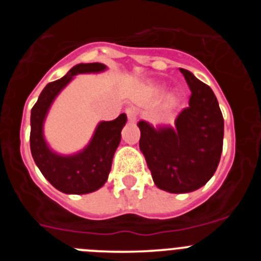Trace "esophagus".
I'll use <instances>...</instances> for the list:
<instances>
[{
  "mask_svg": "<svg viewBox=\"0 0 261 261\" xmlns=\"http://www.w3.org/2000/svg\"><path fill=\"white\" fill-rule=\"evenodd\" d=\"M125 114L126 116H128L129 121H130V123H135L136 119H137V110H136L133 106H128V107L125 108Z\"/></svg>",
  "mask_w": 261,
  "mask_h": 261,
  "instance_id": "34e87169",
  "label": "esophagus"
}]
</instances>
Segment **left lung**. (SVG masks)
<instances>
[{
  "mask_svg": "<svg viewBox=\"0 0 261 261\" xmlns=\"http://www.w3.org/2000/svg\"><path fill=\"white\" fill-rule=\"evenodd\" d=\"M179 70L192 94L190 106L175 120V128L137 124L140 149L154 183L170 193L192 192L208 183L223 146V117L216 95L190 70Z\"/></svg>",
  "mask_w": 261,
  "mask_h": 261,
  "instance_id": "obj_1",
  "label": "left lung"
}]
</instances>
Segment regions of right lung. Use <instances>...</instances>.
I'll return each instance as SVG.
<instances>
[{
	"instance_id": "add662e5",
	"label": "right lung",
	"mask_w": 261,
	"mask_h": 261,
	"mask_svg": "<svg viewBox=\"0 0 261 261\" xmlns=\"http://www.w3.org/2000/svg\"><path fill=\"white\" fill-rule=\"evenodd\" d=\"M107 69L105 64H78L60 80L43 89L38 102L31 110L30 147L32 158L44 177L56 190L71 195H85L99 190L107 181L112 158L121 140V129L126 115L112 121H100L90 144L73 155H60L49 149L43 135V124L50 105L73 77L81 73H99Z\"/></svg>"
}]
</instances>
